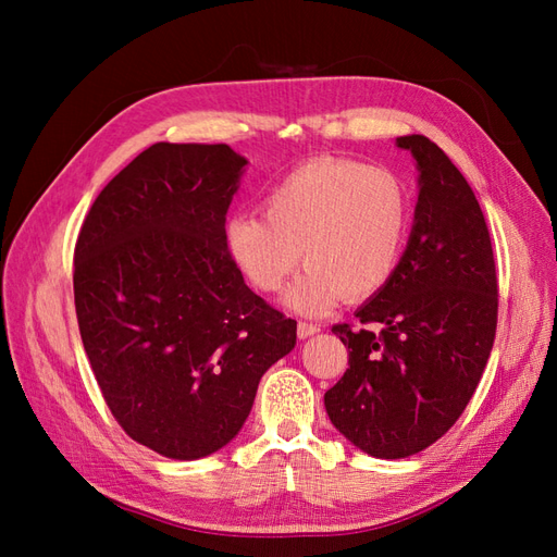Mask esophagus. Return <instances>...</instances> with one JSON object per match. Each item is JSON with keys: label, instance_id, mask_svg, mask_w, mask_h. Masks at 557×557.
I'll use <instances>...</instances> for the list:
<instances>
[{"label": "esophagus", "instance_id": "34e87169", "mask_svg": "<svg viewBox=\"0 0 557 557\" xmlns=\"http://www.w3.org/2000/svg\"><path fill=\"white\" fill-rule=\"evenodd\" d=\"M320 332V325H313V323H305V320H299V325H297V334H299V339H309V336H313V334H318Z\"/></svg>", "mask_w": 557, "mask_h": 557}]
</instances>
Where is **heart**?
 <instances>
[{"label": "heart", "mask_w": 557, "mask_h": 557, "mask_svg": "<svg viewBox=\"0 0 557 557\" xmlns=\"http://www.w3.org/2000/svg\"><path fill=\"white\" fill-rule=\"evenodd\" d=\"M262 215L237 213L225 244L260 293H278L299 264L309 269L288 293L301 313H325L339 297L381 293L404 256L411 201L404 183L381 166L320 158L295 166L262 201Z\"/></svg>", "instance_id": "heart-1"}]
</instances>
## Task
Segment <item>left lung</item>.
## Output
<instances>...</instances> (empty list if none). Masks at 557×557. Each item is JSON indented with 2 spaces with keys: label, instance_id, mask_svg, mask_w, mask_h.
I'll return each instance as SVG.
<instances>
[{
  "label": "left lung",
  "instance_id": "8db88e82",
  "mask_svg": "<svg viewBox=\"0 0 557 557\" xmlns=\"http://www.w3.org/2000/svg\"><path fill=\"white\" fill-rule=\"evenodd\" d=\"M397 146L420 172L411 237L391 283L356 313L358 325L332 327L348 346V369L325 393L332 425L385 460L409 458L455 425L497 330L493 244L474 190L423 134Z\"/></svg>",
  "mask_w": 557,
  "mask_h": 557
}]
</instances>
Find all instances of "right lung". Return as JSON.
Returning a JSON list of instances; mask_svg holds the SVG:
<instances>
[{
  "mask_svg": "<svg viewBox=\"0 0 557 557\" xmlns=\"http://www.w3.org/2000/svg\"><path fill=\"white\" fill-rule=\"evenodd\" d=\"M246 160L227 144H153L97 195L74 248L83 348L113 418L164 458L237 436L297 320L252 293L225 244Z\"/></svg>",
  "mask_w": 557,
  "mask_h": 557,
  "instance_id": "obj_1",
  "label": "right lung"
}]
</instances>
